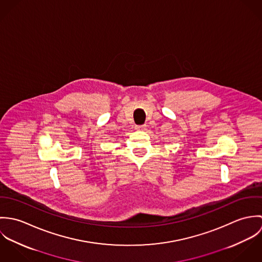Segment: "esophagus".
I'll return each instance as SVG.
<instances>
[{
	"instance_id": "esophagus-1",
	"label": "esophagus",
	"mask_w": 262,
	"mask_h": 262,
	"mask_svg": "<svg viewBox=\"0 0 262 262\" xmlns=\"http://www.w3.org/2000/svg\"><path fill=\"white\" fill-rule=\"evenodd\" d=\"M137 130H145L146 129V125H138L136 126Z\"/></svg>"
}]
</instances>
